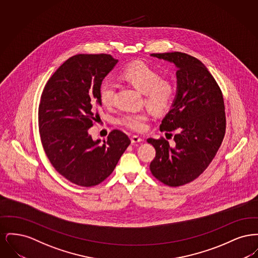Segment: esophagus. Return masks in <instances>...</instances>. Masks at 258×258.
Instances as JSON below:
<instances>
[{
  "label": "esophagus",
  "instance_id": "esophagus-1",
  "mask_svg": "<svg viewBox=\"0 0 258 258\" xmlns=\"http://www.w3.org/2000/svg\"><path fill=\"white\" fill-rule=\"evenodd\" d=\"M131 140H132V143H133V144L139 143V142H142V141H143V139H142L141 137L137 136V135H133V136H132V138H131Z\"/></svg>",
  "mask_w": 258,
  "mask_h": 258
}]
</instances>
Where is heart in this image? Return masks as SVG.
<instances>
[{
    "label": "heart",
    "instance_id": "heart-1",
    "mask_svg": "<svg viewBox=\"0 0 258 258\" xmlns=\"http://www.w3.org/2000/svg\"><path fill=\"white\" fill-rule=\"evenodd\" d=\"M119 79L143 93L144 102L148 107L161 114L168 110L175 97V87L170 81L162 79L159 72L144 61H133L125 66L119 74ZM116 85L110 81H104L99 88L101 103L109 107L114 103ZM149 119L146 111H133L121 115L119 121L123 126L135 132L146 128Z\"/></svg>",
    "mask_w": 258,
    "mask_h": 258
}]
</instances>
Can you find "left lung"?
Instances as JSON below:
<instances>
[{"label":"left lung","mask_w":258,"mask_h":258,"mask_svg":"<svg viewBox=\"0 0 258 258\" xmlns=\"http://www.w3.org/2000/svg\"><path fill=\"white\" fill-rule=\"evenodd\" d=\"M151 56L171 61L178 71L176 98L160 125L167 135L177 132L175 144L172 147L163 137L148 138L156 149L150 170L161 183L180 186L205 171L221 147L226 127L223 97L213 75L197 58L182 52Z\"/></svg>","instance_id":"left-lung-1"}]
</instances>
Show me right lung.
<instances>
[{
  "instance_id": "add662e5",
  "label": "right lung",
  "mask_w": 258,
  "mask_h": 258,
  "mask_svg": "<svg viewBox=\"0 0 258 258\" xmlns=\"http://www.w3.org/2000/svg\"><path fill=\"white\" fill-rule=\"evenodd\" d=\"M117 62L109 54L73 56L50 77L41 94L38 130L44 152L53 167L77 185L103 182L131 144L119 130L102 143L88 133L101 106V82Z\"/></svg>"
}]
</instances>
